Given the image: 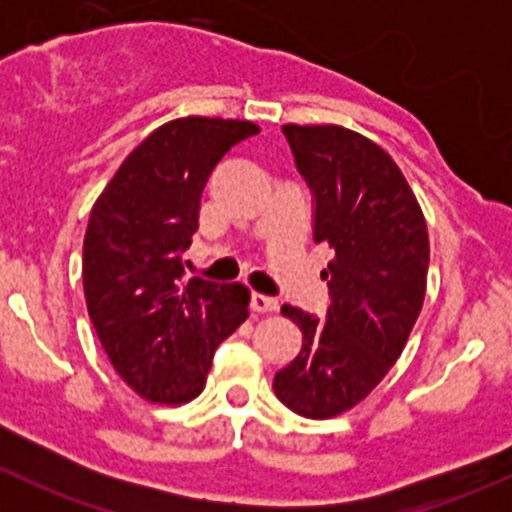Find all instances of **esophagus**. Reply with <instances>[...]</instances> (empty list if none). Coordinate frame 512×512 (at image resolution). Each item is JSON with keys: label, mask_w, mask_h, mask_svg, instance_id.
I'll use <instances>...</instances> for the list:
<instances>
[{"label": "esophagus", "mask_w": 512, "mask_h": 512, "mask_svg": "<svg viewBox=\"0 0 512 512\" xmlns=\"http://www.w3.org/2000/svg\"><path fill=\"white\" fill-rule=\"evenodd\" d=\"M250 309H252V312H275V309H277V299L275 297H267V294H260V292H252Z\"/></svg>", "instance_id": "34e87169"}]
</instances>
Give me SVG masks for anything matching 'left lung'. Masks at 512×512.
<instances>
[{
	"label": "left lung",
	"mask_w": 512,
	"mask_h": 512,
	"mask_svg": "<svg viewBox=\"0 0 512 512\" xmlns=\"http://www.w3.org/2000/svg\"><path fill=\"white\" fill-rule=\"evenodd\" d=\"M299 173L314 193V242L334 247L322 277L332 304L314 317L285 304L302 352L275 374V394L307 418H334L389 374L421 314L428 230L396 160L352 128L285 123Z\"/></svg>",
	"instance_id": "8db88e82"
}]
</instances>
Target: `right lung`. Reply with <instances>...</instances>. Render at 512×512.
I'll return each instance as SVG.
<instances>
[{"label": "right lung", "mask_w": 512, "mask_h": 512, "mask_svg": "<svg viewBox=\"0 0 512 512\" xmlns=\"http://www.w3.org/2000/svg\"><path fill=\"white\" fill-rule=\"evenodd\" d=\"M260 133L237 118L185 116L143 138L91 208L84 294L116 374L160 406L205 389L213 354L247 319L240 282L183 280L180 252L198 230L200 195L220 158Z\"/></svg>", "instance_id": "add662e5"}]
</instances>
